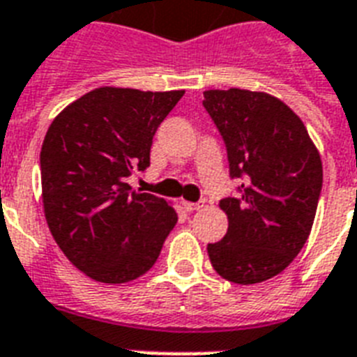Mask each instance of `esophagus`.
Returning <instances> with one entry per match:
<instances>
[{
    "label": "esophagus",
    "mask_w": 357,
    "mask_h": 357,
    "mask_svg": "<svg viewBox=\"0 0 357 357\" xmlns=\"http://www.w3.org/2000/svg\"><path fill=\"white\" fill-rule=\"evenodd\" d=\"M181 206H183V209L185 211H189V213H192V211H198V209H202V207L206 206V202H181Z\"/></svg>",
    "instance_id": "1"
}]
</instances>
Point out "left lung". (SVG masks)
<instances>
[{
	"label": "left lung",
	"mask_w": 357,
	"mask_h": 357,
	"mask_svg": "<svg viewBox=\"0 0 357 357\" xmlns=\"http://www.w3.org/2000/svg\"><path fill=\"white\" fill-rule=\"evenodd\" d=\"M204 107L222 135L238 198L220 200L228 234L207 244L213 268L252 285L278 276L304 248L322 189V161L304 122L265 92L206 91Z\"/></svg>",
	"instance_id": "1"
}]
</instances>
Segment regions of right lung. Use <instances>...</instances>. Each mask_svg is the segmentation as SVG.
Masks as SVG:
<instances>
[{"instance_id":"add662e5","label":"right lung","mask_w":357,"mask_h":357,"mask_svg":"<svg viewBox=\"0 0 357 357\" xmlns=\"http://www.w3.org/2000/svg\"><path fill=\"white\" fill-rule=\"evenodd\" d=\"M183 94L102 86L47 129L40 151L47 226L72 265L96 282L142 276L178 222L162 198L126 181L150 167L153 135Z\"/></svg>"}]
</instances>
